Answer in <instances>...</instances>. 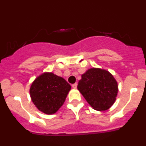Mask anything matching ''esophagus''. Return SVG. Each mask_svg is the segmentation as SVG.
Segmentation results:
<instances>
[{"mask_svg":"<svg viewBox=\"0 0 146 146\" xmlns=\"http://www.w3.org/2000/svg\"><path fill=\"white\" fill-rule=\"evenodd\" d=\"M77 83H74V84H72V88H77Z\"/></svg>","mask_w":146,"mask_h":146,"instance_id":"34e87169","label":"esophagus"}]
</instances>
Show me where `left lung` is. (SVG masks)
I'll list each match as a JSON object with an SVG mask.
<instances>
[{"label":"left lung","instance_id":"obj_1","mask_svg":"<svg viewBox=\"0 0 146 146\" xmlns=\"http://www.w3.org/2000/svg\"><path fill=\"white\" fill-rule=\"evenodd\" d=\"M77 89L94 110L104 111L114 104L118 83L109 72L92 68L82 74Z\"/></svg>","mask_w":146,"mask_h":146}]
</instances>
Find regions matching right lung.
<instances>
[{"label": "right lung", "instance_id": "add662e5", "mask_svg": "<svg viewBox=\"0 0 146 146\" xmlns=\"http://www.w3.org/2000/svg\"><path fill=\"white\" fill-rule=\"evenodd\" d=\"M71 86L53 73H44L32 83L30 94L33 104L45 114L52 115L63 105Z\"/></svg>", "mask_w": 146, "mask_h": 146}]
</instances>
